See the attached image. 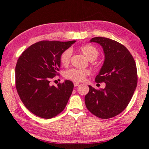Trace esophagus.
Wrapping results in <instances>:
<instances>
[{
    "label": "esophagus",
    "mask_w": 149,
    "mask_h": 149,
    "mask_svg": "<svg viewBox=\"0 0 149 149\" xmlns=\"http://www.w3.org/2000/svg\"><path fill=\"white\" fill-rule=\"evenodd\" d=\"M79 85V83H77V82H75L74 84V87H77Z\"/></svg>",
    "instance_id": "esophagus-1"
}]
</instances>
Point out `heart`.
I'll return each instance as SVG.
<instances>
[{"label": "heart", "instance_id": "heart-1", "mask_svg": "<svg viewBox=\"0 0 149 149\" xmlns=\"http://www.w3.org/2000/svg\"><path fill=\"white\" fill-rule=\"evenodd\" d=\"M80 50L87 58L90 60H95L99 56V51L95 47L90 45H85L80 47ZM72 55L71 49H66L60 55V61L61 64L67 66L69 64L70 58ZM89 74V71L87 70L70 69L65 72L64 76L68 79L74 81H82L85 79L87 75Z\"/></svg>", "mask_w": 149, "mask_h": 149}]
</instances>
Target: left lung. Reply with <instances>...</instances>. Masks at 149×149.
Returning <instances> with one entry per match:
<instances>
[{
	"label": "left lung",
	"instance_id": "8db88e82",
	"mask_svg": "<svg viewBox=\"0 0 149 149\" xmlns=\"http://www.w3.org/2000/svg\"><path fill=\"white\" fill-rule=\"evenodd\" d=\"M90 42L99 44L104 51V63L95 81L105 83L106 87L97 90L89 85L85 105L96 116L108 119L120 114L130 102L137 87V67L129 50L118 42L102 37Z\"/></svg>",
	"mask_w": 149,
	"mask_h": 149
}]
</instances>
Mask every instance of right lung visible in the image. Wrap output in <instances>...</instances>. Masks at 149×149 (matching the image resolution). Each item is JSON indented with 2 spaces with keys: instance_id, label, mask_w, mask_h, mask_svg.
Masks as SVG:
<instances>
[{
  "instance_id": "right-lung-1",
  "label": "right lung",
  "mask_w": 149,
  "mask_h": 149,
  "mask_svg": "<svg viewBox=\"0 0 149 149\" xmlns=\"http://www.w3.org/2000/svg\"><path fill=\"white\" fill-rule=\"evenodd\" d=\"M75 41H42L24 51L16 65V86L27 109L40 118L49 119L62 112L74 89L70 80L57 87L50 81L60 68V57Z\"/></svg>"
}]
</instances>
